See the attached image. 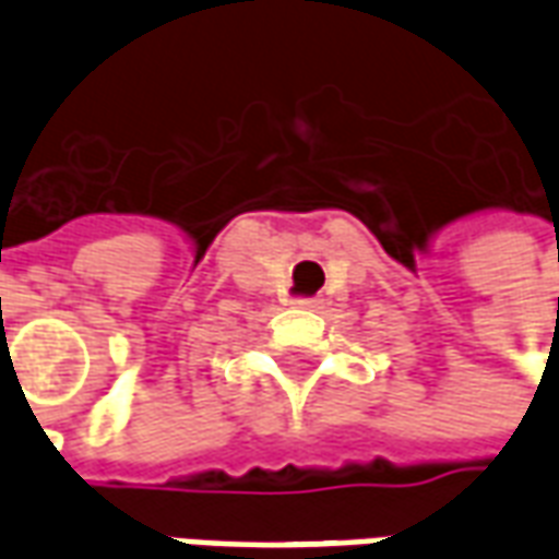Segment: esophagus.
Returning <instances> with one entry per match:
<instances>
[{
    "mask_svg": "<svg viewBox=\"0 0 559 559\" xmlns=\"http://www.w3.org/2000/svg\"><path fill=\"white\" fill-rule=\"evenodd\" d=\"M293 305H296V308H305V311H317V308H320V299H314V296H299V299H293Z\"/></svg>",
    "mask_w": 559,
    "mask_h": 559,
    "instance_id": "34e87169",
    "label": "esophagus"
}]
</instances>
